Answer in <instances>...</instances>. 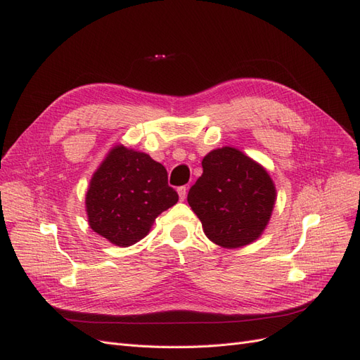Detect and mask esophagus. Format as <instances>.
<instances>
[{"label":"esophagus","mask_w":360,"mask_h":360,"mask_svg":"<svg viewBox=\"0 0 360 360\" xmlns=\"http://www.w3.org/2000/svg\"><path fill=\"white\" fill-rule=\"evenodd\" d=\"M177 192H179V198H180V201H184V200H186V193H188V188H186V186H180V188L177 189Z\"/></svg>","instance_id":"34e87169"}]
</instances>
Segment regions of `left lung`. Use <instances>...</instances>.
Wrapping results in <instances>:
<instances>
[{
    "label": "left lung",
    "mask_w": 360,
    "mask_h": 360,
    "mask_svg": "<svg viewBox=\"0 0 360 360\" xmlns=\"http://www.w3.org/2000/svg\"><path fill=\"white\" fill-rule=\"evenodd\" d=\"M276 200L269 172L233 147L210 151L188 202L205 236L228 249L252 243L264 231Z\"/></svg>",
    "instance_id": "1"
}]
</instances>
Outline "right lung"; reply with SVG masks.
<instances>
[{"instance_id": "1", "label": "right lung", "mask_w": 360, "mask_h": 360, "mask_svg": "<svg viewBox=\"0 0 360 360\" xmlns=\"http://www.w3.org/2000/svg\"><path fill=\"white\" fill-rule=\"evenodd\" d=\"M177 201L165 167L124 146L110 151L85 195L91 230L123 248L144 238L156 217Z\"/></svg>"}]
</instances>
